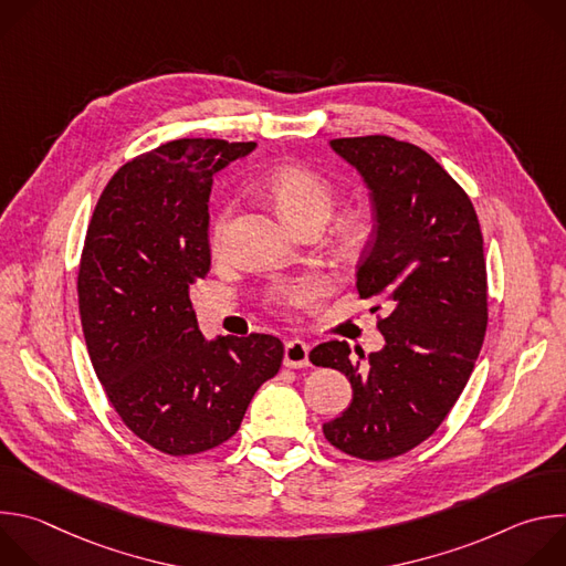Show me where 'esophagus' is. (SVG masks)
Here are the masks:
<instances>
[{
	"mask_svg": "<svg viewBox=\"0 0 566 566\" xmlns=\"http://www.w3.org/2000/svg\"><path fill=\"white\" fill-rule=\"evenodd\" d=\"M284 365L300 369V367H308V345L300 338H291L284 345Z\"/></svg>",
	"mask_w": 566,
	"mask_h": 566,
	"instance_id": "obj_1",
	"label": "esophagus"
}]
</instances>
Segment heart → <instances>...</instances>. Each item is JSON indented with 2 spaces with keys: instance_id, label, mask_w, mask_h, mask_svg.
Masks as SVG:
<instances>
[{
  "instance_id": "b5f03b06",
  "label": "heart",
  "mask_w": 566,
  "mask_h": 566,
  "mask_svg": "<svg viewBox=\"0 0 566 566\" xmlns=\"http://www.w3.org/2000/svg\"><path fill=\"white\" fill-rule=\"evenodd\" d=\"M269 195L273 197L275 206L280 212L297 228L311 219H329L334 210V188L329 186L327 179H322L317 172L291 166L277 170L271 181H269ZM230 217L232 208H226L214 226H212V237L210 244L212 251H223L226 241H228V228H230ZM367 232V223L363 219H354L345 228V237L349 244H356ZM325 282H322L317 275H300L291 277L284 282L273 284L266 291V300L277 306V308H306L313 302H317L322 295H325Z\"/></svg>"
}]
</instances>
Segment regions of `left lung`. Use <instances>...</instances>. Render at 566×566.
I'll return each mask as SVG.
<instances>
[{"label": "left lung", "mask_w": 566, "mask_h": 566, "mask_svg": "<svg viewBox=\"0 0 566 566\" xmlns=\"http://www.w3.org/2000/svg\"><path fill=\"white\" fill-rule=\"evenodd\" d=\"M369 188L374 237L356 273L360 297L387 302L385 347L365 358L340 340L308 358L343 371L352 406L322 426L327 441L385 461L437 432L461 396L489 327L483 237L463 188L421 147L391 136L334 138ZM380 306H376L378 311Z\"/></svg>", "instance_id": "obj_1"}]
</instances>
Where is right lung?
<instances>
[{"label": "right lung", "instance_id": "1", "mask_svg": "<svg viewBox=\"0 0 566 566\" xmlns=\"http://www.w3.org/2000/svg\"><path fill=\"white\" fill-rule=\"evenodd\" d=\"M253 149L179 138L145 151L112 177L87 228L77 302L94 371L120 421L172 457L228 441L282 365L269 334L206 340L190 302L210 271L212 175Z\"/></svg>", "mask_w": 566, "mask_h": 566}]
</instances>
